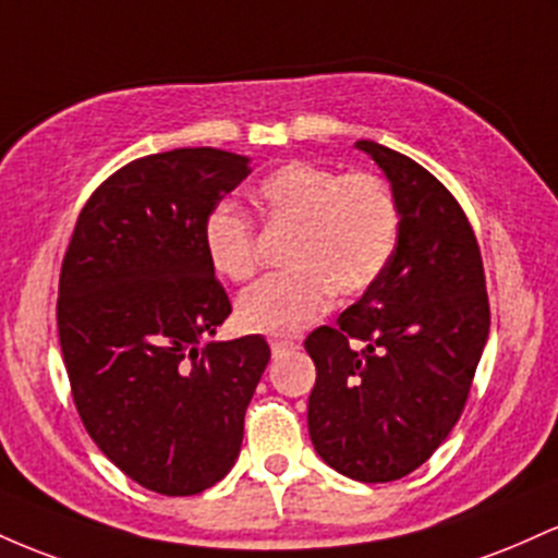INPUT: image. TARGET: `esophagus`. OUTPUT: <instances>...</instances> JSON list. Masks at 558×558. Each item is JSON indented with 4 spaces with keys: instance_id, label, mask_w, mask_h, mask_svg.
<instances>
[{
    "instance_id": "34e87169",
    "label": "esophagus",
    "mask_w": 558,
    "mask_h": 558,
    "mask_svg": "<svg viewBox=\"0 0 558 558\" xmlns=\"http://www.w3.org/2000/svg\"><path fill=\"white\" fill-rule=\"evenodd\" d=\"M268 345H271L274 353H284V350L295 348V342H292V340H279V337H274V340H268Z\"/></svg>"
}]
</instances>
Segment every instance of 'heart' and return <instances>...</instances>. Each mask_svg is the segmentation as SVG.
Here are the masks:
<instances>
[{
	"mask_svg": "<svg viewBox=\"0 0 558 558\" xmlns=\"http://www.w3.org/2000/svg\"><path fill=\"white\" fill-rule=\"evenodd\" d=\"M263 223L290 229V268L236 300V322L258 335H292L327 308L331 290L359 295L385 271L398 240V205L372 173H337L308 160L279 166L250 190ZM203 250L213 271L231 281L255 274V236L245 216L218 205L203 218Z\"/></svg>",
	"mask_w": 558,
	"mask_h": 558,
	"instance_id": "1",
	"label": "heart"
}]
</instances>
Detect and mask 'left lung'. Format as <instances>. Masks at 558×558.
<instances>
[{
    "mask_svg": "<svg viewBox=\"0 0 558 558\" xmlns=\"http://www.w3.org/2000/svg\"><path fill=\"white\" fill-rule=\"evenodd\" d=\"M390 181L398 240L385 271L337 327L305 340L316 363L308 432L335 472L392 482L422 466L464 411L490 331L477 236L427 168L355 142Z\"/></svg>",
    "mask_w": 558,
    "mask_h": 558,
    "instance_id": "1",
    "label": "left lung"
}]
</instances>
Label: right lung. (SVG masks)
I'll use <instances>...</instances> for the list:
<instances>
[{"instance_id":"obj_1","label":"right lung","mask_w":558,"mask_h":558,"mask_svg":"<svg viewBox=\"0 0 558 558\" xmlns=\"http://www.w3.org/2000/svg\"><path fill=\"white\" fill-rule=\"evenodd\" d=\"M247 173V155L216 147L129 162L84 205L62 260L58 331L81 422L162 496L227 477L271 359L260 335L199 350L231 313L199 229Z\"/></svg>"}]
</instances>
